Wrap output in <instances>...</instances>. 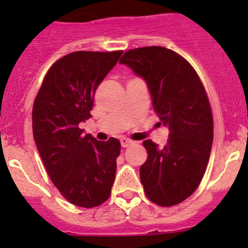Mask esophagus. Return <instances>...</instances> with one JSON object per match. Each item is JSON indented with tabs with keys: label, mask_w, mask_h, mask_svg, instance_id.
Instances as JSON below:
<instances>
[{
	"label": "esophagus",
	"mask_w": 248,
	"mask_h": 248,
	"mask_svg": "<svg viewBox=\"0 0 248 248\" xmlns=\"http://www.w3.org/2000/svg\"><path fill=\"white\" fill-rule=\"evenodd\" d=\"M133 144H134L133 140H129L127 138H122L121 139V146L122 147H128V146H131V145H133Z\"/></svg>",
	"instance_id": "esophagus-1"
}]
</instances>
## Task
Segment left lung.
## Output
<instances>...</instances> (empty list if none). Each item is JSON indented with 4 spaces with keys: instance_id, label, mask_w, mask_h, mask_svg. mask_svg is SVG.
Here are the masks:
<instances>
[{
    "instance_id": "1",
    "label": "left lung",
    "mask_w": 248,
    "mask_h": 248,
    "mask_svg": "<svg viewBox=\"0 0 248 248\" xmlns=\"http://www.w3.org/2000/svg\"><path fill=\"white\" fill-rule=\"evenodd\" d=\"M120 63L145 80L155 111L169 128L162 149L142 142L149 154L140 167L145 194L161 206L179 204L199 186L211 152L214 121L204 86L184 57L163 46L128 50Z\"/></svg>"
}]
</instances>
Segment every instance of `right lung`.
I'll return each instance as SVG.
<instances>
[{"label": "right lung", "mask_w": 248, "mask_h": 248, "mask_svg": "<svg viewBox=\"0 0 248 248\" xmlns=\"http://www.w3.org/2000/svg\"><path fill=\"white\" fill-rule=\"evenodd\" d=\"M124 51H76L47 71L32 110V129L52 184L72 204L94 207L110 197L121 144L84 134L94 92Z\"/></svg>", "instance_id": "1"}]
</instances>
